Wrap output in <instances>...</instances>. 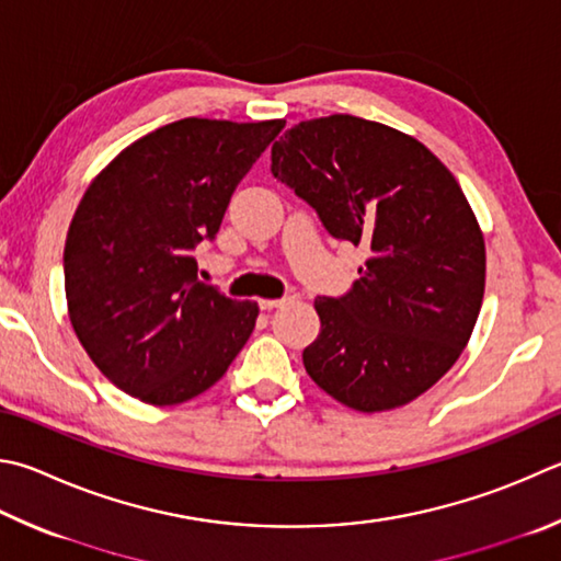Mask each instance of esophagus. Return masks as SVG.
Listing matches in <instances>:
<instances>
[{
  "label": "esophagus",
  "instance_id": "34e87169",
  "mask_svg": "<svg viewBox=\"0 0 561 561\" xmlns=\"http://www.w3.org/2000/svg\"><path fill=\"white\" fill-rule=\"evenodd\" d=\"M289 299L284 297V299H260V309L262 311H272V309H279V307H284V304H287Z\"/></svg>",
  "mask_w": 561,
  "mask_h": 561
}]
</instances>
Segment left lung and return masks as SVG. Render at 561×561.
I'll list each match as a JSON object with an SVG mask.
<instances>
[{
  "mask_svg": "<svg viewBox=\"0 0 561 561\" xmlns=\"http://www.w3.org/2000/svg\"><path fill=\"white\" fill-rule=\"evenodd\" d=\"M272 174L335 240L368 250L348 294L313 301L311 380L358 412L416 400L458 360L483 301L485 242L458 181L422 141L353 115L284 131Z\"/></svg>",
  "mask_w": 561,
  "mask_h": 561,
  "instance_id": "1",
  "label": "left lung"
}]
</instances>
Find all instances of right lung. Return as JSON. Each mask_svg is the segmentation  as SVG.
<instances>
[{"label":"right lung","instance_id":"obj_1","mask_svg":"<svg viewBox=\"0 0 561 561\" xmlns=\"http://www.w3.org/2000/svg\"><path fill=\"white\" fill-rule=\"evenodd\" d=\"M284 119L186 117L137 139L90 183L70 220V323L100 373L147 404H179L226 375L257 304L198 282L232 191Z\"/></svg>","mask_w":561,"mask_h":561}]
</instances>
